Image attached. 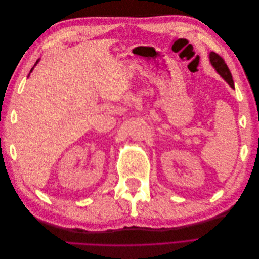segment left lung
I'll return each instance as SVG.
<instances>
[{"instance_id":"obj_1","label":"left lung","mask_w":259,"mask_h":259,"mask_svg":"<svg viewBox=\"0 0 259 259\" xmlns=\"http://www.w3.org/2000/svg\"><path fill=\"white\" fill-rule=\"evenodd\" d=\"M208 56H209L210 64H211V66L214 67V69L216 70L217 73L221 75L223 79L231 86L232 89H234V84H233L231 72H230L228 66L225 64L224 59L221 56H219L218 54H216L214 52H210Z\"/></svg>"}]
</instances>
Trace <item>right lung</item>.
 <instances>
[{
	"label": "right lung",
	"instance_id": "1",
	"mask_svg": "<svg viewBox=\"0 0 259 259\" xmlns=\"http://www.w3.org/2000/svg\"><path fill=\"white\" fill-rule=\"evenodd\" d=\"M38 61H40V59H37V60H36V62H35V65H34V67H35V66H36V64H37V62H38ZM34 67H33V68H32V69H31V70H30V73H31V72H32V71H33V69H34ZM30 73H29V75H30ZM29 75H28V76H29Z\"/></svg>",
	"mask_w": 259,
	"mask_h": 259
}]
</instances>
